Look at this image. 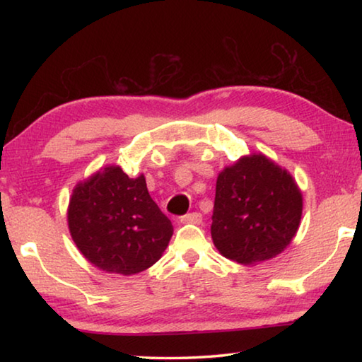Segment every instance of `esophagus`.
<instances>
[{
    "label": "esophagus",
    "instance_id": "34e87169",
    "mask_svg": "<svg viewBox=\"0 0 362 362\" xmlns=\"http://www.w3.org/2000/svg\"><path fill=\"white\" fill-rule=\"evenodd\" d=\"M201 220H203V217H201L199 212H189V214H185V216L180 217V222L182 223H201Z\"/></svg>",
    "mask_w": 362,
    "mask_h": 362
}]
</instances>
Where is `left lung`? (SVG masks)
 I'll return each instance as SVG.
<instances>
[{
  "label": "left lung",
  "mask_w": 362,
  "mask_h": 362,
  "mask_svg": "<svg viewBox=\"0 0 362 362\" xmlns=\"http://www.w3.org/2000/svg\"><path fill=\"white\" fill-rule=\"evenodd\" d=\"M302 207V193L287 170L263 155L243 156L217 177L212 241L243 265L273 259L296 236Z\"/></svg>",
  "instance_id": "left-lung-1"
}]
</instances>
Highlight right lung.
I'll list each match as a JSON object with an SVG mask.
<instances>
[{
	"label": "right lung",
	"mask_w": 362,
	"mask_h": 362,
	"mask_svg": "<svg viewBox=\"0 0 362 362\" xmlns=\"http://www.w3.org/2000/svg\"><path fill=\"white\" fill-rule=\"evenodd\" d=\"M71 238L93 265L129 276L156 263L174 228L150 198L145 177L110 166L78 183L69 206Z\"/></svg>",
	"instance_id": "1"
}]
</instances>
